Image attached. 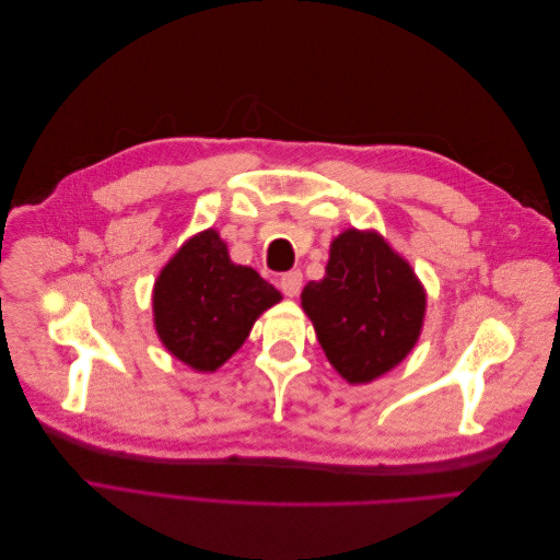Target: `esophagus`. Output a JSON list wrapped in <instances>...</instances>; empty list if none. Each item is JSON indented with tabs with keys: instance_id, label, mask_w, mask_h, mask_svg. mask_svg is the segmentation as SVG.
I'll return each instance as SVG.
<instances>
[{
	"instance_id": "obj_1",
	"label": "esophagus",
	"mask_w": 560,
	"mask_h": 560,
	"mask_svg": "<svg viewBox=\"0 0 560 560\" xmlns=\"http://www.w3.org/2000/svg\"><path fill=\"white\" fill-rule=\"evenodd\" d=\"M301 284H303L301 270H290V273H282L280 278V290L284 296H299Z\"/></svg>"
}]
</instances>
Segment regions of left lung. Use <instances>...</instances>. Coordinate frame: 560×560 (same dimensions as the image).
Masks as SVG:
<instances>
[{
    "label": "left lung",
    "instance_id": "8db88e82",
    "mask_svg": "<svg viewBox=\"0 0 560 560\" xmlns=\"http://www.w3.org/2000/svg\"><path fill=\"white\" fill-rule=\"evenodd\" d=\"M301 306L331 366L358 385L411 352L425 317V290L383 235L348 229L331 243L325 278L303 287Z\"/></svg>",
    "mask_w": 560,
    "mask_h": 560
}]
</instances>
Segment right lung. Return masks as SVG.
<instances>
[{
	"label": "right lung",
	"instance_id": "obj_1",
	"mask_svg": "<svg viewBox=\"0 0 560 560\" xmlns=\"http://www.w3.org/2000/svg\"><path fill=\"white\" fill-rule=\"evenodd\" d=\"M280 292L257 270L229 259L214 229L184 243L154 284V325L163 346L196 371H217L238 350Z\"/></svg>",
	"mask_w": 560,
	"mask_h": 560
}]
</instances>
